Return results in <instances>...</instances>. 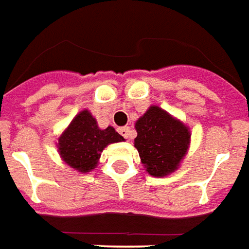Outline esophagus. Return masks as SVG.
<instances>
[{"mask_svg": "<svg viewBox=\"0 0 249 249\" xmlns=\"http://www.w3.org/2000/svg\"><path fill=\"white\" fill-rule=\"evenodd\" d=\"M118 131H119V134H121L122 137H124L126 139L130 138V135H131V128L128 127V126H126V127L118 128Z\"/></svg>", "mask_w": 249, "mask_h": 249, "instance_id": "1", "label": "esophagus"}]
</instances>
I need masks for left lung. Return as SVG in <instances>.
I'll return each mask as SVG.
<instances>
[{
	"label": "left lung",
	"instance_id": "left-lung-1",
	"mask_svg": "<svg viewBox=\"0 0 249 249\" xmlns=\"http://www.w3.org/2000/svg\"><path fill=\"white\" fill-rule=\"evenodd\" d=\"M137 147L146 172L163 177L176 172L189 149L190 131L181 121L151 106L135 123Z\"/></svg>",
	"mask_w": 249,
	"mask_h": 249
}]
</instances>
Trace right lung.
Instances as JSON below:
<instances>
[{
    "instance_id": "add662e5",
    "label": "right lung",
    "mask_w": 249,
    "mask_h": 249,
    "mask_svg": "<svg viewBox=\"0 0 249 249\" xmlns=\"http://www.w3.org/2000/svg\"><path fill=\"white\" fill-rule=\"evenodd\" d=\"M122 141L124 138L116 133L115 128L108 126L102 130L91 112L83 110L59 137L57 149L67 165L77 172L87 173L96 167L106 146Z\"/></svg>"
}]
</instances>
